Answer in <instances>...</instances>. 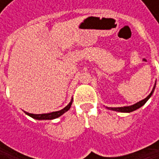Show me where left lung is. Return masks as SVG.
Here are the masks:
<instances>
[{
    "instance_id": "left-lung-1",
    "label": "left lung",
    "mask_w": 159,
    "mask_h": 159,
    "mask_svg": "<svg viewBox=\"0 0 159 159\" xmlns=\"http://www.w3.org/2000/svg\"><path fill=\"white\" fill-rule=\"evenodd\" d=\"M154 89H155V86H154L152 92H151L144 99L139 101V102H137V103H135V104H134V105H132V106H129V107H121V108H108V109H109V110H111V111H120V112H132V111H135V110L141 108L143 105L145 104V102H146V101L150 98V97L152 96V94H153V92H154Z\"/></svg>"
}]
</instances>
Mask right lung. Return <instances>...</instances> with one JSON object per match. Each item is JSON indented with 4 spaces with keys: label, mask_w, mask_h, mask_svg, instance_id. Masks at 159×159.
<instances>
[{
    "label": "right lung",
    "mask_w": 159,
    "mask_h": 159,
    "mask_svg": "<svg viewBox=\"0 0 159 159\" xmlns=\"http://www.w3.org/2000/svg\"><path fill=\"white\" fill-rule=\"evenodd\" d=\"M71 105H72V101L69 103V105H67L64 109L61 110L59 111H54V112H51V113H45V114H32V113H28V112H25V114H27L28 116L36 119V120H53V119H56L58 117H60L61 115H62L64 112H66L67 111H69V109L71 108Z\"/></svg>",
    "instance_id": "right-lung-1"
}]
</instances>
